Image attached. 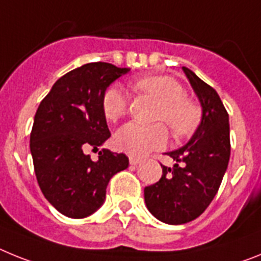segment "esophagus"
<instances>
[{"label": "esophagus", "mask_w": 261, "mask_h": 261, "mask_svg": "<svg viewBox=\"0 0 261 261\" xmlns=\"http://www.w3.org/2000/svg\"><path fill=\"white\" fill-rule=\"evenodd\" d=\"M130 164L131 165H137V164H139L140 162H142V159L140 158H137V156H130Z\"/></svg>", "instance_id": "34e87169"}]
</instances>
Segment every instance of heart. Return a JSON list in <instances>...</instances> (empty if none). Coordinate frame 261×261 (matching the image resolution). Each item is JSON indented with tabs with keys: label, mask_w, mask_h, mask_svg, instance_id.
Here are the masks:
<instances>
[{
	"label": "heart",
	"mask_w": 261,
	"mask_h": 261,
	"mask_svg": "<svg viewBox=\"0 0 261 261\" xmlns=\"http://www.w3.org/2000/svg\"><path fill=\"white\" fill-rule=\"evenodd\" d=\"M134 89L147 93L160 102L156 121L165 122L174 137H187L194 131L199 122V108L187 98L184 87L167 76H147L133 83ZM127 97L119 85L106 88L101 97V109L110 122L118 121L127 110ZM115 146L121 151L135 156H144L160 149L168 142V130L163 123L144 126L128 122L115 133Z\"/></svg>",
	"instance_id": "b5f03b06"
}]
</instances>
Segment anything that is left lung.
Masks as SVG:
<instances>
[{
	"instance_id": "1",
	"label": "left lung",
	"mask_w": 261,
	"mask_h": 261,
	"mask_svg": "<svg viewBox=\"0 0 261 261\" xmlns=\"http://www.w3.org/2000/svg\"><path fill=\"white\" fill-rule=\"evenodd\" d=\"M202 106V119L193 137L167 155L176 164H162V178L144 188L147 209L159 221L182 225L202 214L221 187L230 160L228 113L218 93L196 73L182 67Z\"/></svg>"
}]
</instances>
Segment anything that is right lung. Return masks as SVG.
<instances>
[{
  "instance_id": "right-lung-1",
  "label": "right lung",
  "mask_w": 261,
  "mask_h": 261,
  "mask_svg": "<svg viewBox=\"0 0 261 261\" xmlns=\"http://www.w3.org/2000/svg\"><path fill=\"white\" fill-rule=\"evenodd\" d=\"M127 68L89 63L54 84L34 118L30 149L43 196L69 218H85L105 201L109 181L128 167L124 153L101 149L93 162L89 151L110 138L101 97Z\"/></svg>"
}]
</instances>
